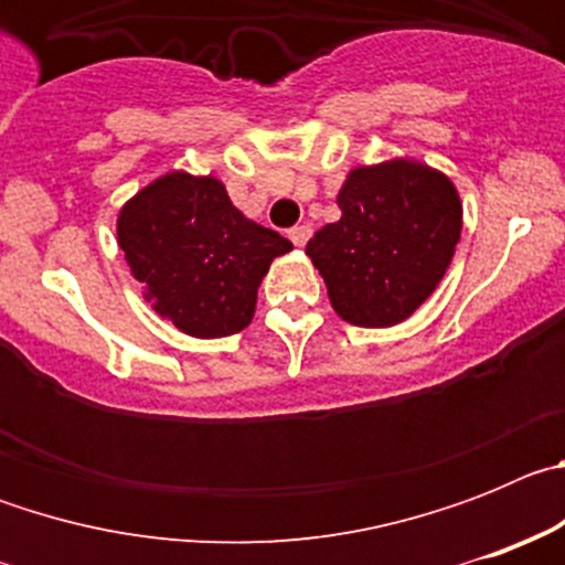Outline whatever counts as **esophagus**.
Here are the masks:
<instances>
[{
    "mask_svg": "<svg viewBox=\"0 0 565 565\" xmlns=\"http://www.w3.org/2000/svg\"><path fill=\"white\" fill-rule=\"evenodd\" d=\"M288 237H291L294 246L302 248L308 243V237H311V226H306V223H302V226H294L291 232H288Z\"/></svg>",
    "mask_w": 565,
    "mask_h": 565,
    "instance_id": "esophagus-1",
    "label": "esophagus"
}]
</instances>
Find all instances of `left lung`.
<instances>
[{
  "instance_id": "1",
  "label": "left lung",
  "mask_w": 565,
  "mask_h": 565,
  "mask_svg": "<svg viewBox=\"0 0 565 565\" xmlns=\"http://www.w3.org/2000/svg\"><path fill=\"white\" fill-rule=\"evenodd\" d=\"M337 223L308 239L333 311L359 328H391L430 299L461 239L456 183L413 158L356 167L337 194Z\"/></svg>"
}]
</instances>
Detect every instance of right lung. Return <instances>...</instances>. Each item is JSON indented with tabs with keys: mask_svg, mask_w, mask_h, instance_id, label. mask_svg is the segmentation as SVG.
Wrapping results in <instances>:
<instances>
[{
	"mask_svg": "<svg viewBox=\"0 0 565 565\" xmlns=\"http://www.w3.org/2000/svg\"><path fill=\"white\" fill-rule=\"evenodd\" d=\"M118 246L158 317L194 339L243 331L291 239L248 221L214 174L154 178L118 212Z\"/></svg>",
	"mask_w": 565,
	"mask_h": 565,
	"instance_id": "obj_1",
	"label": "right lung"
}]
</instances>
